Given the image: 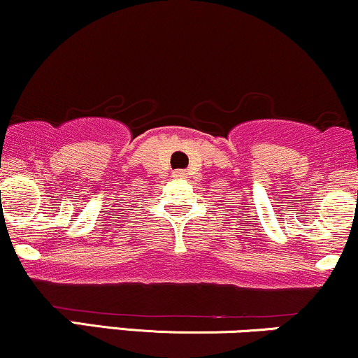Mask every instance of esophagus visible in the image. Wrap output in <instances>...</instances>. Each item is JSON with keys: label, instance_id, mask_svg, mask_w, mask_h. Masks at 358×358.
Wrapping results in <instances>:
<instances>
[{"label": "esophagus", "instance_id": "1", "mask_svg": "<svg viewBox=\"0 0 358 358\" xmlns=\"http://www.w3.org/2000/svg\"><path fill=\"white\" fill-rule=\"evenodd\" d=\"M173 175L176 176V178H183L187 173H185V170H176V171H173Z\"/></svg>", "mask_w": 358, "mask_h": 358}]
</instances>
